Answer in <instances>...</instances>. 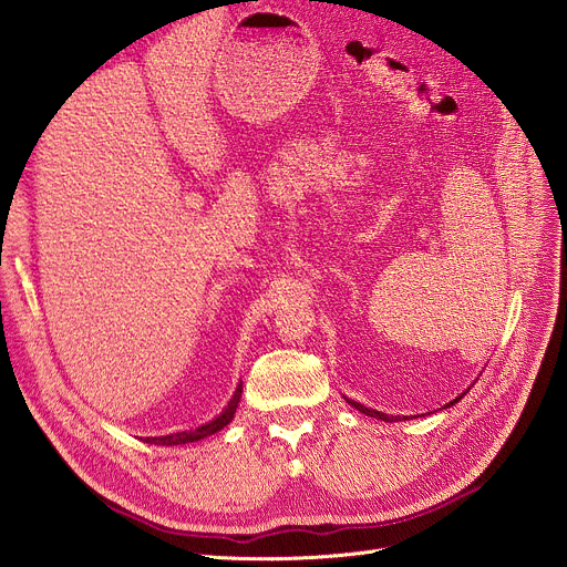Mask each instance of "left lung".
<instances>
[{
	"label": "left lung",
	"instance_id": "8db88e82",
	"mask_svg": "<svg viewBox=\"0 0 567 567\" xmlns=\"http://www.w3.org/2000/svg\"><path fill=\"white\" fill-rule=\"evenodd\" d=\"M464 395V393H462ZM462 395L457 398V400H453L451 404H445V406H453L455 402H460L462 400ZM351 406H355L359 411H363L365 415H370V419H379V421H385V423H395V421H400V415H385V413H381V411H374V409H368V406H363V404H359V402H353V400H347Z\"/></svg>",
	"mask_w": 567,
	"mask_h": 567
}]
</instances>
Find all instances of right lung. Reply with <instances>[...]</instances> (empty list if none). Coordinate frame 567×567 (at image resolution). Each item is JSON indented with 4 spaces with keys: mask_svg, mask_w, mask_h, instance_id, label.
Here are the masks:
<instances>
[{
    "mask_svg": "<svg viewBox=\"0 0 567 567\" xmlns=\"http://www.w3.org/2000/svg\"><path fill=\"white\" fill-rule=\"evenodd\" d=\"M241 393H244V383H238V389L234 393V398L229 400V404L225 406V411L218 415V419H214L212 423H206L197 430H190V432H176V434H167V436H154V439H144L146 443H156V445H182V443H193V441H199L204 436H212L216 432H220L236 413V406H238V400H241Z\"/></svg>",
    "mask_w": 567,
    "mask_h": 567,
    "instance_id": "1",
    "label": "right lung"
}]
</instances>
